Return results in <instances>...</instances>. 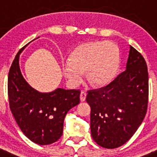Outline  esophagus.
<instances>
[{
    "label": "esophagus",
    "mask_w": 157,
    "mask_h": 157,
    "mask_svg": "<svg viewBox=\"0 0 157 157\" xmlns=\"http://www.w3.org/2000/svg\"><path fill=\"white\" fill-rule=\"evenodd\" d=\"M86 95L87 93H85V91H82L81 93V95H80V98H81V101H85V98H86Z\"/></svg>",
    "instance_id": "1"
}]
</instances>
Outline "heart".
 Wrapping results in <instances>:
<instances>
[{
	"mask_svg": "<svg viewBox=\"0 0 157 157\" xmlns=\"http://www.w3.org/2000/svg\"><path fill=\"white\" fill-rule=\"evenodd\" d=\"M119 51L113 43L92 41L78 45L71 52L68 60L62 65L65 78L77 85L85 72L88 82L94 87H102L113 80L117 70Z\"/></svg>",
	"mask_w": 157,
	"mask_h": 157,
	"instance_id": "b5f03b06",
	"label": "heart"
}]
</instances>
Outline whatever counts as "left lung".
Listing matches in <instances>:
<instances>
[{"label":"left lung","mask_w":157,"mask_h":157,"mask_svg":"<svg viewBox=\"0 0 157 157\" xmlns=\"http://www.w3.org/2000/svg\"><path fill=\"white\" fill-rule=\"evenodd\" d=\"M91 134L105 148H116L134 135L145 117L148 73L141 54L130 45L126 69L106 86L88 91Z\"/></svg>","instance_id":"8db88e82"}]
</instances>
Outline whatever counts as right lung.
<instances>
[{
  "instance_id": "right-lung-1",
  "label": "right lung",
  "mask_w": 157,
  "mask_h": 157,
  "mask_svg": "<svg viewBox=\"0 0 157 157\" xmlns=\"http://www.w3.org/2000/svg\"><path fill=\"white\" fill-rule=\"evenodd\" d=\"M20 49L8 76L9 108L16 122L31 141L47 145L62 136L67 113L80 103V89H57L47 93L33 89L25 81L19 67Z\"/></svg>"
}]
</instances>
